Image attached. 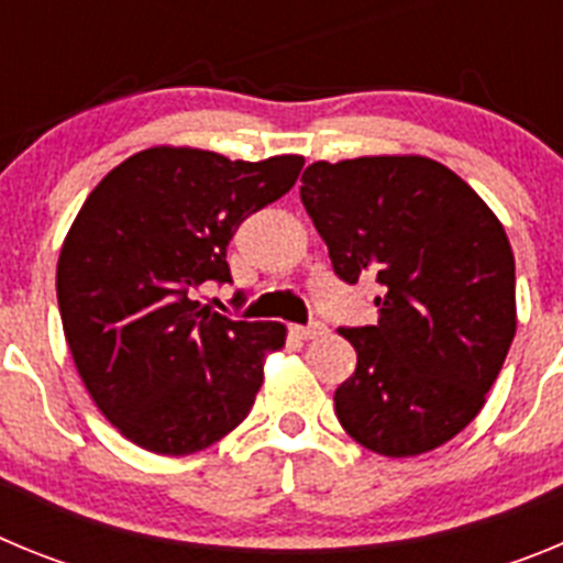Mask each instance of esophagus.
Returning <instances> with one entry per match:
<instances>
[{
  "instance_id": "1",
  "label": "esophagus",
  "mask_w": 563,
  "mask_h": 563,
  "mask_svg": "<svg viewBox=\"0 0 563 563\" xmlns=\"http://www.w3.org/2000/svg\"><path fill=\"white\" fill-rule=\"evenodd\" d=\"M327 327L321 324V321H310V324H296L292 327V335L301 338V341H310V338L316 335H324Z\"/></svg>"
}]
</instances>
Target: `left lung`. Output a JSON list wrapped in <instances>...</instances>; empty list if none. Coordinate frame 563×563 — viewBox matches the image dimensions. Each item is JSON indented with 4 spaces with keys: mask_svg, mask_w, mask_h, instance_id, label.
I'll list each match as a JSON object with an SVG mask.
<instances>
[{
    "mask_svg": "<svg viewBox=\"0 0 563 563\" xmlns=\"http://www.w3.org/2000/svg\"><path fill=\"white\" fill-rule=\"evenodd\" d=\"M301 183L335 276L377 287V324L338 330L357 352L338 420L375 454H426L479 415L516 335L505 228L429 157L318 161Z\"/></svg>",
    "mask_w": 563,
    "mask_h": 563,
    "instance_id": "obj_1",
    "label": "left lung"
}]
</instances>
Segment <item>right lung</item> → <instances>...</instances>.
<instances>
[{
    "instance_id": "right-lung-1",
    "label": "right lung",
    "mask_w": 563,
    "mask_h": 563,
    "mask_svg": "<svg viewBox=\"0 0 563 563\" xmlns=\"http://www.w3.org/2000/svg\"><path fill=\"white\" fill-rule=\"evenodd\" d=\"M305 157L228 161L157 146L103 177L58 256L64 335L101 415L141 449L183 456L233 431L262 386L278 321H233L194 301L231 285L228 242L285 197Z\"/></svg>"
}]
</instances>
